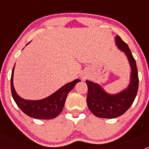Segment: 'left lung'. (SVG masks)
I'll list each match as a JSON object with an SVG mask.
<instances>
[{
  "instance_id": "obj_1",
  "label": "left lung",
  "mask_w": 149,
  "mask_h": 149,
  "mask_svg": "<svg viewBox=\"0 0 149 149\" xmlns=\"http://www.w3.org/2000/svg\"><path fill=\"white\" fill-rule=\"evenodd\" d=\"M117 47L125 52L131 68V82L127 89L115 95L106 93L99 84L86 81L88 86L86 103L90 111L95 116L105 119H113L125 113L136 98L139 86V77L136 61L126 44L120 36L115 38Z\"/></svg>"
}]
</instances>
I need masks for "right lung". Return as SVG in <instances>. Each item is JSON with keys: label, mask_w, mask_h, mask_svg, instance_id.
I'll return each instance as SVG.
<instances>
[{"label": "right lung", "mask_w": 149, "mask_h": 149, "mask_svg": "<svg viewBox=\"0 0 149 149\" xmlns=\"http://www.w3.org/2000/svg\"><path fill=\"white\" fill-rule=\"evenodd\" d=\"M14 68L15 65L13 68L11 75V92L13 98L18 107L26 115L34 119H51L58 116L65 105V99L68 93L74 87L79 81H81L79 79H76L72 82L68 83L56 91L54 93L44 99L37 101L25 100L21 98L17 94L13 86Z\"/></svg>", "instance_id": "right-lung-1"}]
</instances>
